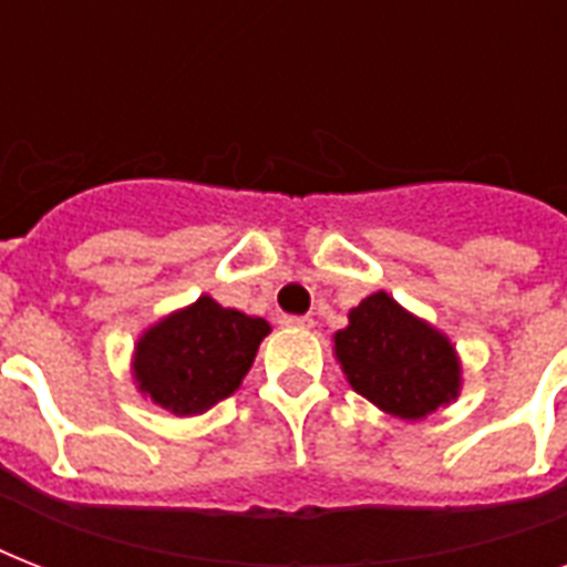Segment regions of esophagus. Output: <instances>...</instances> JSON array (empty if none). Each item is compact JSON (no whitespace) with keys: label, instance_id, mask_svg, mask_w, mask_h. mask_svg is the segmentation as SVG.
Segmentation results:
<instances>
[{"label":"esophagus","instance_id":"34e87169","mask_svg":"<svg viewBox=\"0 0 567 567\" xmlns=\"http://www.w3.org/2000/svg\"><path fill=\"white\" fill-rule=\"evenodd\" d=\"M279 323H282V327H288V329H311V327H315V320L300 318V315H285Z\"/></svg>","mask_w":567,"mask_h":567}]
</instances>
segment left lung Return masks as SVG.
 Returning <instances> with one entry per match:
<instances>
[{
    "instance_id": "8db88e82",
    "label": "left lung",
    "mask_w": 567,
    "mask_h": 567,
    "mask_svg": "<svg viewBox=\"0 0 567 567\" xmlns=\"http://www.w3.org/2000/svg\"><path fill=\"white\" fill-rule=\"evenodd\" d=\"M336 355L359 394L405 421L426 417L458 394V362L447 338L385 291L350 311V327L336 332Z\"/></svg>"
}]
</instances>
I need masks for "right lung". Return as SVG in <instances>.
Returning a JSON list of instances; mask_svg holds the SVG:
<instances>
[{
  "label": "right lung",
  "instance_id": "obj_1",
  "mask_svg": "<svg viewBox=\"0 0 567 567\" xmlns=\"http://www.w3.org/2000/svg\"><path fill=\"white\" fill-rule=\"evenodd\" d=\"M267 332L261 318L199 297L137 341V385L173 414L205 412L240 385Z\"/></svg>",
  "mask_w": 567,
  "mask_h": 567
}]
</instances>
